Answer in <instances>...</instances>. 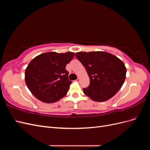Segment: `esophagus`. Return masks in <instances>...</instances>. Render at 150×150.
Masks as SVG:
<instances>
[{"label":"esophagus","instance_id":"1","mask_svg":"<svg viewBox=\"0 0 150 150\" xmlns=\"http://www.w3.org/2000/svg\"><path fill=\"white\" fill-rule=\"evenodd\" d=\"M76 82H78V83H79V81H80V79H79V78H78V79H77L76 80Z\"/></svg>","mask_w":150,"mask_h":150}]
</instances>
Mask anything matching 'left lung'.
I'll return each instance as SVG.
<instances>
[{"mask_svg": "<svg viewBox=\"0 0 150 150\" xmlns=\"http://www.w3.org/2000/svg\"><path fill=\"white\" fill-rule=\"evenodd\" d=\"M76 57L87 71L90 79L83 93L92 100L106 101L117 93L126 79V68L118 57L107 52H79Z\"/></svg>", "mask_w": 150, "mask_h": 150, "instance_id": "left-lung-1", "label": "left lung"}]
</instances>
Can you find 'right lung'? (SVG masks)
Instances as JSON below:
<instances>
[{
    "label": "right lung",
    "mask_w": 150,
    "mask_h": 150,
    "mask_svg": "<svg viewBox=\"0 0 150 150\" xmlns=\"http://www.w3.org/2000/svg\"><path fill=\"white\" fill-rule=\"evenodd\" d=\"M74 56L72 52H48L34 57L25 71V81L31 93L46 103L65 96L72 83L66 66Z\"/></svg>",
    "instance_id": "right-lung-1"
}]
</instances>
